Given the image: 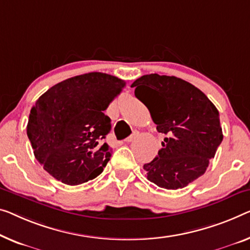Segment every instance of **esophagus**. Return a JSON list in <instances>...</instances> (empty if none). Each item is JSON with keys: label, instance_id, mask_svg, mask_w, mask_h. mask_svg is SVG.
Segmentation results:
<instances>
[{"label": "esophagus", "instance_id": "esophagus-1", "mask_svg": "<svg viewBox=\"0 0 250 250\" xmlns=\"http://www.w3.org/2000/svg\"><path fill=\"white\" fill-rule=\"evenodd\" d=\"M137 137H138V131H135V132L132 133L131 136H129L128 138H126V139H125V143H131V141H132V140H135Z\"/></svg>", "mask_w": 250, "mask_h": 250}]
</instances>
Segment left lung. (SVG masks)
Returning a JSON list of instances; mask_svg holds the SVG:
<instances>
[{"mask_svg":"<svg viewBox=\"0 0 250 250\" xmlns=\"http://www.w3.org/2000/svg\"><path fill=\"white\" fill-rule=\"evenodd\" d=\"M157 131L167 136L158 156L144 165L148 181L183 188L206 173L223 139L219 111L202 91L175 76L149 74L133 82Z\"/></svg>","mask_w":250,"mask_h":250,"instance_id":"obj_1","label":"left lung"}]
</instances>
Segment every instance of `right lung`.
I'll list each match as a JSON object with an SVG mask.
<instances>
[{
    "mask_svg": "<svg viewBox=\"0 0 250 250\" xmlns=\"http://www.w3.org/2000/svg\"><path fill=\"white\" fill-rule=\"evenodd\" d=\"M125 85L120 78L94 72L62 81L37 100L27 135L44 170L67 185L85 183L103 172L112 154L103 143L111 130L103 111Z\"/></svg>",
    "mask_w": 250,
    "mask_h": 250,
    "instance_id": "add662e5",
    "label": "right lung"
}]
</instances>
